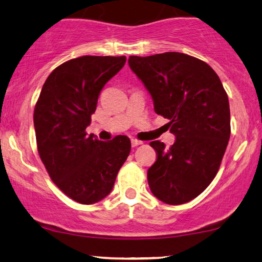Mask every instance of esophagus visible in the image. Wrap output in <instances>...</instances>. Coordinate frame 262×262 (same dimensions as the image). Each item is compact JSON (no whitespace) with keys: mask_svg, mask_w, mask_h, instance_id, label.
Returning <instances> with one entry per match:
<instances>
[{"mask_svg":"<svg viewBox=\"0 0 262 262\" xmlns=\"http://www.w3.org/2000/svg\"><path fill=\"white\" fill-rule=\"evenodd\" d=\"M142 144V142L141 141H137V139H132L131 141V145L134 146V148H136V146H138V145H141Z\"/></svg>","mask_w":262,"mask_h":262,"instance_id":"esophagus-1","label":"esophagus"}]
</instances>
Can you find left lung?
Wrapping results in <instances>:
<instances>
[{
    "label": "left lung",
    "instance_id": "1",
    "mask_svg": "<svg viewBox=\"0 0 262 262\" xmlns=\"http://www.w3.org/2000/svg\"><path fill=\"white\" fill-rule=\"evenodd\" d=\"M128 66L177 137L170 148L150 143L157 160L148 169L149 187L169 205L187 203L205 191L220 169L230 138L227 92L209 64L185 53L130 56Z\"/></svg>",
    "mask_w": 262,
    "mask_h": 262
}]
</instances>
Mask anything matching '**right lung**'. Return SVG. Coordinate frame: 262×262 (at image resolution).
<instances>
[{
    "label": "right lung",
    "mask_w": 262,
    "mask_h": 262,
    "mask_svg": "<svg viewBox=\"0 0 262 262\" xmlns=\"http://www.w3.org/2000/svg\"><path fill=\"white\" fill-rule=\"evenodd\" d=\"M126 57L82 56L57 67L34 107L39 156L55 185L75 202L98 203L112 191L131 150L130 138L102 142L87 136L99 94Z\"/></svg>",
    "instance_id": "obj_1"
}]
</instances>
